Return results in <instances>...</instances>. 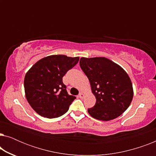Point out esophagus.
<instances>
[{"label":"esophagus","instance_id":"obj_1","mask_svg":"<svg viewBox=\"0 0 156 156\" xmlns=\"http://www.w3.org/2000/svg\"><path fill=\"white\" fill-rule=\"evenodd\" d=\"M79 97L81 98V99H83V98L84 97V94L83 93L81 92V93H80V94H79Z\"/></svg>","mask_w":156,"mask_h":156}]
</instances>
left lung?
I'll return each instance as SVG.
<instances>
[{"label": "left lung", "mask_w": 156, "mask_h": 156, "mask_svg": "<svg viewBox=\"0 0 156 156\" xmlns=\"http://www.w3.org/2000/svg\"><path fill=\"white\" fill-rule=\"evenodd\" d=\"M80 65L97 99L95 105L88 108L89 115L106 121L122 114L133 96L131 81L125 70L106 57H82Z\"/></svg>", "instance_id": "8db88e82"}]
</instances>
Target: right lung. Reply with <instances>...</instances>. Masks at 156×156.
Returning <instances> with one entry per match:
<instances>
[{"instance_id": "right-lung-1", "label": "right lung", "mask_w": 156, "mask_h": 156, "mask_svg": "<svg viewBox=\"0 0 156 156\" xmlns=\"http://www.w3.org/2000/svg\"><path fill=\"white\" fill-rule=\"evenodd\" d=\"M79 59V57L50 55L37 61L25 74V97L40 116L57 118L69 109L76 97L68 94L62 77Z\"/></svg>"}]
</instances>
